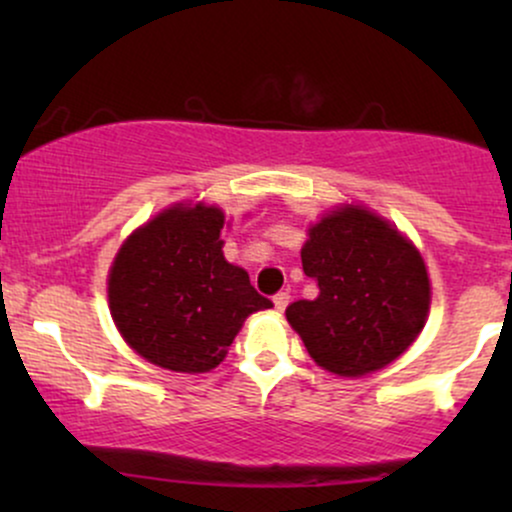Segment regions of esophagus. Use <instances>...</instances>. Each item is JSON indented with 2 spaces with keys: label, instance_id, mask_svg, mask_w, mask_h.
<instances>
[{
  "label": "esophagus",
  "instance_id": "34e87169",
  "mask_svg": "<svg viewBox=\"0 0 512 512\" xmlns=\"http://www.w3.org/2000/svg\"><path fill=\"white\" fill-rule=\"evenodd\" d=\"M289 301H291L289 291H279V293H276V296H274V308L279 310V313H284L286 305H289Z\"/></svg>",
  "mask_w": 512,
  "mask_h": 512
}]
</instances>
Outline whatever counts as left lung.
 Segmentation results:
<instances>
[{
	"instance_id": "obj_1",
	"label": "left lung",
	"mask_w": 512,
	"mask_h": 512,
	"mask_svg": "<svg viewBox=\"0 0 512 512\" xmlns=\"http://www.w3.org/2000/svg\"><path fill=\"white\" fill-rule=\"evenodd\" d=\"M313 301L286 308L317 366L358 378L385 368L424 330L431 303L426 264L397 228L342 207L310 228L301 250Z\"/></svg>"
}]
</instances>
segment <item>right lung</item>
I'll return each instance as SVG.
<instances>
[{
	"instance_id": "obj_1",
	"label": "right lung",
	"mask_w": 512,
	"mask_h": 512,
	"mask_svg": "<svg viewBox=\"0 0 512 512\" xmlns=\"http://www.w3.org/2000/svg\"><path fill=\"white\" fill-rule=\"evenodd\" d=\"M221 228V209L178 204L117 252L110 313L146 361L175 373H207L223 361L245 317L272 308L248 272L226 262Z\"/></svg>"
}]
</instances>
